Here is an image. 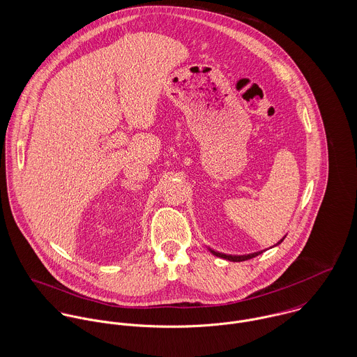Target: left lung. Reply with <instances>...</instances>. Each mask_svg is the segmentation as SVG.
Returning <instances> with one entry per match:
<instances>
[{
  "instance_id": "8db88e82",
  "label": "left lung",
  "mask_w": 357,
  "mask_h": 357,
  "mask_svg": "<svg viewBox=\"0 0 357 357\" xmlns=\"http://www.w3.org/2000/svg\"><path fill=\"white\" fill-rule=\"evenodd\" d=\"M282 242V241H280ZM279 242V243H280ZM211 253L214 255H217V257H221V258H225V259H229V261H235V262H238V261H246V259H250V258H255L257 255H261L262 252H257V253H253V255H221V253H217V252H213L211 250Z\"/></svg>"
}]
</instances>
